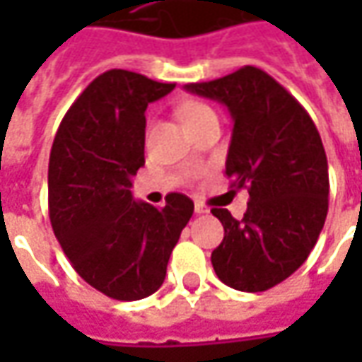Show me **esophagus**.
Here are the masks:
<instances>
[{"mask_svg": "<svg viewBox=\"0 0 362 362\" xmlns=\"http://www.w3.org/2000/svg\"><path fill=\"white\" fill-rule=\"evenodd\" d=\"M195 214H197V216H203V214H209V207H207V205H205V203H195Z\"/></svg>", "mask_w": 362, "mask_h": 362, "instance_id": "34e87169", "label": "esophagus"}]
</instances>
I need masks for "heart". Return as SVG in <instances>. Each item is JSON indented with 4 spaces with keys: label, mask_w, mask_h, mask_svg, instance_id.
<instances>
[{
    "label": "heart",
    "mask_w": 362,
    "mask_h": 362,
    "mask_svg": "<svg viewBox=\"0 0 362 362\" xmlns=\"http://www.w3.org/2000/svg\"><path fill=\"white\" fill-rule=\"evenodd\" d=\"M207 115H214V110L202 100H187V103L179 106V119L183 120L185 127L195 122V120L203 119V117H207Z\"/></svg>",
    "instance_id": "heart-1"
}]
</instances>
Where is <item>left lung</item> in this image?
<instances>
[{
    "label": "left lung",
    "mask_w": 362,
    "mask_h": 362,
    "mask_svg": "<svg viewBox=\"0 0 362 362\" xmlns=\"http://www.w3.org/2000/svg\"><path fill=\"white\" fill-rule=\"evenodd\" d=\"M189 92L228 106L233 119L226 175L247 189L242 219L228 209L211 214L223 242L211 254L217 278L242 292H264L306 262L328 214V163L320 134L304 106L256 66Z\"/></svg>",
    "instance_id": "1"
}]
</instances>
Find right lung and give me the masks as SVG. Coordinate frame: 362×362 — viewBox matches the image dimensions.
<instances>
[{
	"mask_svg": "<svg viewBox=\"0 0 362 362\" xmlns=\"http://www.w3.org/2000/svg\"><path fill=\"white\" fill-rule=\"evenodd\" d=\"M173 88L108 70L68 108L52 145V230L78 276L108 298L131 302L157 292L193 216L183 193H169L165 207L131 195V179L145 165L146 106Z\"/></svg>",
	"mask_w": 362,
	"mask_h": 362,
	"instance_id": "add662e5",
	"label": "right lung"
}]
</instances>
